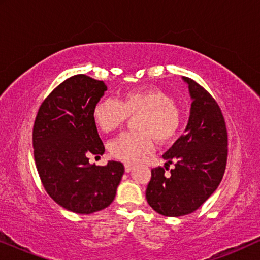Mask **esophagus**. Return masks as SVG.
Masks as SVG:
<instances>
[{
  "label": "esophagus",
  "mask_w": 260,
  "mask_h": 260,
  "mask_svg": "<svg viewBox=\"0 0 260 260\" xmlns=\"http://www.w3.org/2000/svg\"><path fill=\"white\" fill-rule=\"evenodd\" d=\"M124 166H125V172L126 173H130L131 170H133V168H134L133 165H130V163H125V165H124Z\"/></svg>",
  "instance_id": "esophagus-1"
}]
</instances>
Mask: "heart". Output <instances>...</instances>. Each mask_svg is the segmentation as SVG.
I'll list each match as a JSON object with an SVG mask.
<instances>
[{"instance_id": "heart-1", "label": "heart", "mask_w": 260, "mask_h": 260, "mask_svg": "<svg viewBox=\"0 0 260 260\" xmlns=\"http://www.w3.org/2000/svg\"><path fill=\"white\" fill-rule=\"evenodd\" d=\"M137 117V130L112 140L109 150L113 157L138 162L154 149V138L165 144L173 141L181 127V111L167 92L157 87L127 91L119 101L104 98L95 104L93 119L104 133L118 129L130 116Z\"/></svg>"}]
</instances>
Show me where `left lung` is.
Here are the masks:
<instances>
[{"label":"left lung","mask_w":260,"mask_h":260,"mask_svg":"<svg viewBox=\"0 0 260 260\" xmlns=\"http://www.w3.org/2000/svg\"><path fill=\"white\" fill-rule=\"evenodd\" d=\"M193 99L186 133L163 155L166 169H151L145 198L166 216H182L200 207L221 182L226 169L229 138L221 109L211 93L190 78H183ZM176 168L164 173L169 164Z\"/></svg>","instance_id":"left-lung-1"}]
</instances>
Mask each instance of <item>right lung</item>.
I'll return each mask as SVG.
<instances>
[{
  "mask_svg": "<svg viewBox=\"0 0 260 260\" xmlns=\"http://www.w3.org/2000/svg\"><path fill=\"white\" fill-rule=\"evenodd\" d=\"M106 90L104 81L76 74L46 97L35 117L34 159L42 186L56 204L78 214L110 206L124 174L120 162L88 163V156L105 151L93 109Z\"/></svg>",
  "mask_w": 260,
  "mask_h": 260,
  "instance_id": "1",
  "label": "right lung"
}]
</instances>
